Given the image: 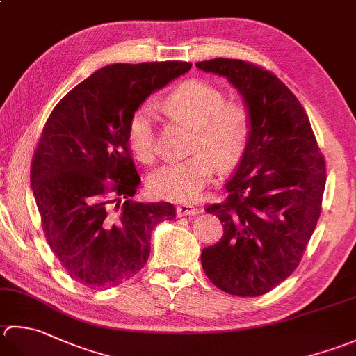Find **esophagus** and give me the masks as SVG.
Returning a JSON list of instances; mask_svg holds the SVG:
<instances>
[{
    "mask_svg": "<svg viewBox=\"0 0 356 356\" xmlns=\"http://www.w3.org/2000/svg\"><path fill=\"white\" fill-rule=\"evenodd\" d=\"M176 211H177V216H180V218H182V216H194V214H197V208L193 207V205H179L176 208Z\"/></svg>",
    "mask_w": 356,
    "mask_h": 356,
    "instance_id": "1",
    "label": "esophagus"
}]
</instances>
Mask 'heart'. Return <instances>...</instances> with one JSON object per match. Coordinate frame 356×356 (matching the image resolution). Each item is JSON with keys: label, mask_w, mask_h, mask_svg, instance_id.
<instances>
[{"label": "heart", "mask_w": 356, "mask_h": 356, "mask_svg": "<svg viewBox=\"0 0 356 356\" xmlns=\"http://www.w3.org/2000/svg\"><path fill=\"white\" fill-rule=\"evenodd\" d=\"M225 94L204 80H188L166 97L165 109L194 128L191 157L160 166L148 177L152 196L171 202L196 199L216 171L241 162L252 136V118L241 103H225ZM128 146L142 163L156 159V129L148 106L132 113Z\"/></svg>", "instance_id": "b5f03b06"}]
</instances>
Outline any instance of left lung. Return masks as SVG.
I'll return each mask as SVG.
<instances>
[{"instance_id": "8db88e82", "label": "left lung", "mask_w": 356, "mask_h": 356, "mask_svg": "<svg viewBox=\"0 0 356 356\" xmlns=\"http://www.w3.org/2000/svg\"><path fill=\"white\" fill-rule=\"evenodd\" d=\"M196 66L225 76L252 118L245 154L225 184L228 197L207 207L224 222V236L202 250V267L225 293L261 296L301 262L321 214L325 160L302 104L275 74L229 58Z\"/></svg>"}]
</instances>
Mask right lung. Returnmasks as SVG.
Here are the masks:
<instances>
[{"label": "right lung", "instance_id": "1", "mask_svg": "<svg viewBox=\"0 0 356 356\" xmlns=\"http://www.w3.org/2000/svg\"><path fill=\"white\" fill-rule=\"evenodd\" d=\"M190 69L185 61L104 66L49 115L31 185L49 247L74 281L99 290L129 280L148 261L154 227L176 218L168 202L131 200L140 177L128 123L152 92Z\"/></svg>", "mask_w": 356, "mask_h": 356}]
</instances>
